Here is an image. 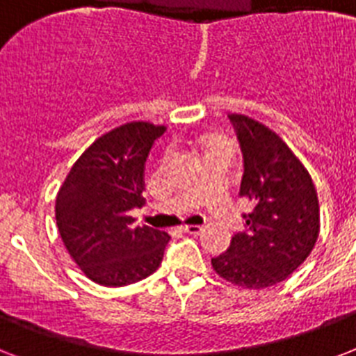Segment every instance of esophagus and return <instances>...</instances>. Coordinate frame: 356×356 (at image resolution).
Here are the masks:
<instances>
[{
	"label": "esophagus",
	"instance_id": "34e87169",
	"mask_svg": "<svg viewBox=\"0 0 356 356\" xmlns=\"http://www.w3.org/2000/svg\"><path fill=\"white\" fill-rule=\"evenodd\" d=\"M181 231H183V233H186V234H200L201 231H203V229L200 227V225H184V227H181Z\"/></svg>",
	"mask_w": 356,
	"mask_h": 356
}]
</instances>
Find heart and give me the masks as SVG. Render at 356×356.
I'll return each mask as SVG.
<instances>
[{
    "instance_id": "obj_1",
    "label": "heart",
    "mask_w": 356,
    "mask_h": 356,
    "mask_svg": "<svg viewBox=\"0 0 356 356\" xmlns=\"http://www.w3.org/2000/svg\"><path fill=\"white\" fill-rule=\"evenodd\" d=\"M195 145H197L203 159L216 155V153H229L231 155V142L225 136H220V134H203V136L197 138Z\"/></svg>"
}]
</instances>
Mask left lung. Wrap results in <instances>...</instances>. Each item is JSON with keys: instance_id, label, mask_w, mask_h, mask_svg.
I'll return each mask as SVG.
<instances>
[{"instance_id": "obj_1", "label": "left lung", "mask_w": 356, "mask_h": 356, "mask_svg": "<svg viewBox=\"0 0 356 356\" xmlns=\"http://www.w3.org/2000/svg\"><path fill=\"white\" fill-rule=\"evenodd\" d=\"M243 153L240 195L253 203L248 229L212 259L218 275L234 286L264 290L290 277L320 234L318 192L303 162L264 123L229 114Z\"/></svg>"}]
</instances>
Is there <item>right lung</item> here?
<instances>
[{
	"mask_svg": "<svg viewBox=\"0 0 356 356\" xmlns=\"http://www.w3.org/2000/svg\"><path fill=\"white\" fill-rule=\"evenodd\" d=\"M166 125L129 122L94 140L58 188L55 220L64 248L90 281L118 288L161 266L170 234L134 225L144 205V168Z\"/></svg>",
	"mask_w": 356,
	"mask_h": 356,
	"instance_id": "add662e5",
	"label": "right lung"
}]
</instances>
